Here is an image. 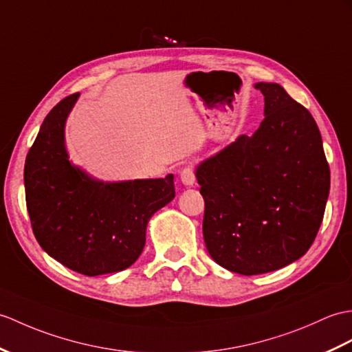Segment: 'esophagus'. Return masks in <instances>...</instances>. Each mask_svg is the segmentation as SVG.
Instances as JSON below:
<instances>
[{
	"mask_svg": "<svg viewBox=\"0 0 352 352\" xmlns=\"http://www.w3.org/2000/svg\"><path fill=\"white\" fill-rule=\"evenodd\" d=\"M179 179H182V183L187 187H190L195 184V174L190 168H184L182 173H179Z\"/></svg>",
	"mask_w": 352,
	"mask_h": 352,
	"instance_id": "34e87169",
	"label": "esophagus"
}]
</instances>
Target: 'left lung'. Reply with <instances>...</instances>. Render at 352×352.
Masks as SVG:
<instances>
[{
    "label": "left lung",
    "mask_w": 352,
    "mask_h": 352,
    "mask_svg": "<svg viewBox=\"0 0 352 352\" xmlns=\"http://www.w3.org/2000/svg\"><path fill=\"white\" fill-rule=\"evenodd\" d=\"M264 120L195 169L206 201L202 232L210 256L253 276L300 259L320 230L330 168L310 112L274 82H258Z\"/></svg>",
    "instance_id": "1"
}]
</instances>
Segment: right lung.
<instances>
[{"label":"right lung","mask_w":352,"mask_h":352,"mask_svg":"<svg viewBox=\"0 0 352 352\" xmlns=\"http://www.w3.org/2000/svg\"><path fill=\"white\" fill-rule=\"evenodd\" d=\"M79 93L47 113L23 169L27 208L49 256L85 276L122 272L145 246L151 216L175 198L174 175L102 182L73 165L65 121Z\"/></svg>","instance_id":"right-lung-1"}]
</instances>
